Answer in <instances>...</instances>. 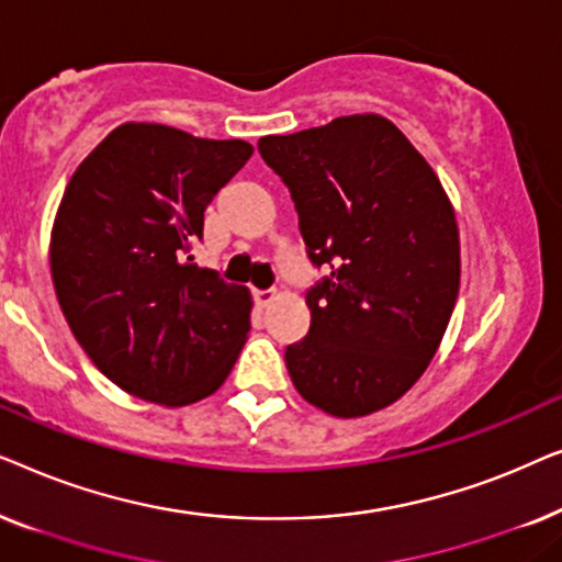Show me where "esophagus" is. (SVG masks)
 <instances>
[{
  "label": "esophagus",
  "mask_w": 562,
  "mask_h": 562,
  "mask_svg": "<svg viewBox=\"0 0 562 562\" xmlns=\"http://www.w3.org/2000/svg\"><path fill=\"white\" fill-rule=\"evenodd\" d=\"M252 299H256V306H260V310H266L268 304H273L276 291H271V289H256V291H252Z\"/></svg>",
  "instance_id": "esophagus-1"
}]
</instances>
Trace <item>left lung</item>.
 Listing matches in <instances>:
<instances>
[{"mask_svg": "<svg viewBox=\"0 0 562 562\" xmlns=\"http://www.w3.org/2000/svg\"><path fill=\"white\" fill-rule=\"evenodd\" d=\"M258 150L281 176L314 266L312 327L286 348L299 394L333 417L398 402L427 371L460 289L456 210L425 156L381 114H350Z\"/></svg>", "mask_w": 562, "mask_h": 562, "instance_id": "1", "label": "left lung"}]
</instances>
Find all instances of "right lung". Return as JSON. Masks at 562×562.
Returning a JSON list of instances; mask_svg holds the SVG:
<instances>
[{"label": "right lung", "mask_w": 562, "mask_h": 562, "mask_svg": "<svg viewBox=\"0 0 562 562\" xmlns=\"http://www.w3.org/2000/svg\"><path fill=\"white\" fill-rule=\"evenodd\" d=\"M252 156L156 122L114 127L66 183L50 276L83 352L143 402L214 394L250 329L252 296L189 260L204 210Z\"/></svg>", "instance_id": "1"}]
</instances>
